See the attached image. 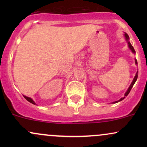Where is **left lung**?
<instances>
[{
	"mask_svg": "<svg viewBox=\"0 0 147 147\" xmlns=\"http://www.w3.org/2000/svg\"><path fill=\"white\" fill-rule=\"evenodd\" d=\"M124 38H125L126 41L127 42L128 46H129V49H130V50H131V52H132L133 54H136V51H135L134 48H133V47L132 46V45L131 44V43H130V41H129V35H128L127 34H126V33L124 32ZM135 63H136V65H137V64H138V62H137V60H136V59H135ZM138 70L137 71V72H136V75H135L134 78H133V81H132V82H131V85L129 86V88L127 89V90H126V92H125V94H124V97H122V98H121V99H119V100L115 101V102H112V104H115V103H117V102H120V101L123 100V99H124V98H125V97H126V96H127L128 95H129V93L130 92V91H131V88H132L133 86V85H134V84L136 83V80H137V79H138Z\"/></svg>",
	"mask_w": 147,
	"mask_h": 147,
	"instance_id": "1",
	"label": "left lung"
}]
</instances>
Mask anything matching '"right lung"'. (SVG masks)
<instances>
[{
	"label": "right lung",
	"instance_id": "right-lung-1",
	"mask_svg": "<svg viewBox=\"0 0 147 147\" xmlns=\"http://www.w3.org/2000/svg\"><path fill=\"white\" fill-rule=\"evenodd\" d=\"M23 97H24L25 99H26V100H28L29 102L32 103V104H34V105H36V103L34 102V100L32 98H30V97H27V96H25V95H23Z\"/></svg>",
	"mask_w": 147,
	"mask_h": 147
}]
</instances>
